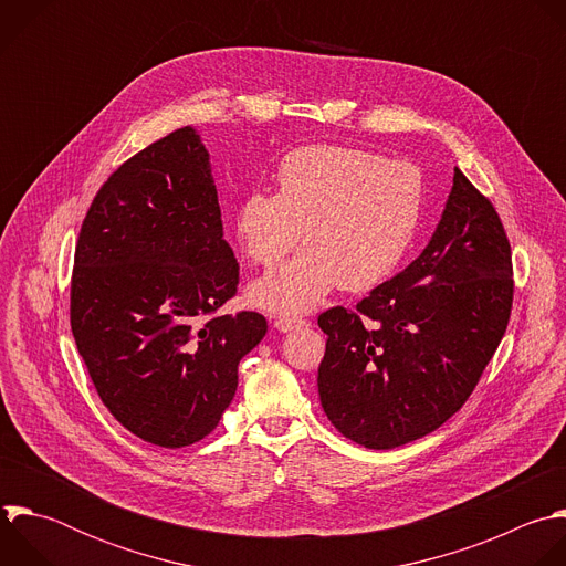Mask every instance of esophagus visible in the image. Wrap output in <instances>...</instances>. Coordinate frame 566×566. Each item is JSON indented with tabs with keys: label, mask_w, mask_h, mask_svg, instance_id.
<instances>
[{
	"label": "esophagus",
	"mask_w": 566,
	"mask_h": 566,
	"mask_svg": "<svg viewBox=\"0 0 566 566\" xmlns=\"http://www.w3.org/2000/svg\"><path fill=\"white\" fill-rule=\"evenodd\" d=\"M301 325H305V321H303V318H294V316H279V318L274 321V327H276L279 332H292V329H296V327H301Z\"/></svg>",
	"instance_id": "obj_1"
}]
</instances>
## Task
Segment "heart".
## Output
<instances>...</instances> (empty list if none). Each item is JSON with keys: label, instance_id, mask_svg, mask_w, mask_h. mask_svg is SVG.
Here are the masks:
<instances>
[{"label": "heart", "instance_id": "obj_1", "mask_svg": "<svg viewBox=\"0 0 566 566\" xmlns=\"http://www.w3.org/2000/svg\"><path fill=\"white\" fill-rule=\"evenodd\" d=\"M279 193L254 189L237 211V230L252 261L281 263L252 285L265 310L301 314L332 287L373 290L403 261L423 209V180L410 163L350 145H305L279 169Z\"/></svg>", "mask_w": 566, "mask_h": 566}]
</instances>
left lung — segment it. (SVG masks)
Returning a JSON list of instances; mask_svg holds the SVG:
<instances>
[{"instance_id": "left-lung-1", "label": "left lung", "mask_w": 566, "mask_h": 566, "mask_svg": "<svg viewBox=\"0 0 566 566\" xmlns=\"http://www.w3.org/2000/svg\"><path fill=\"white\" fill-rule=\"evenodd\" d=\"M513 263L493 202L455 167L426 250L357 303L318 316V397L332 426L375 450L415 441L475 390L509 325Z\"/></svg>"}]
</instances>
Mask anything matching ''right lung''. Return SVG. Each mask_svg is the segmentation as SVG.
Returning a JSON list of instances; mask_svg holds the SVG:
<instances>
[{"instance_id": "add662e5", "label": "right lung", "mask_w": 566, "mask_h": 566, "mask_svg": "<svg viewBox=\"0 0 566 566\" xmlns=\"http://www.w3.org/2000/svg\"><path fill=\"white\" fill-rule=\"evenodd\" d=\"M209 154L191 127L113 171L82 222L71 332L88 377L136 437L182 448L207 437L259 346V312L216 316L237 294Z\"/></svg>"}]
</instances>
